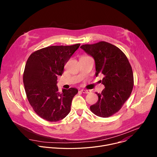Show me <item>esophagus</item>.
<instances>
[{"instance_id": "34e87169", "label": "esophagus", "mask_w": 157, "mask_h": 157, "mask_svg": "<svg viewBox=\"0 0 157 157\" xmlns=\"http://www.w3.org/2000/svg\"><path fill=\"white\" fill-rule=\"evenodd\" d=\"M81 93H85V94H88V93H89L91 92V91H89V90H86V89H81Z\"/></svg>"}]
</instances>
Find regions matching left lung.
Wrapping results in <instances>:
<instances>
[{"label": "left lung", "instance_id": "left-lung-1", "mask_svg": "<svg viewBox=\"0 0 157 157\" xmlns=\"http://www.w3.org/2000/svg\"><path fill=\"white\" fill-rule=\"evenodd\" d=\"M91 56L96 65V76L104 75L101 81L105 88L96 94L99 99L90 107L93 113L101 117H108L118 112L130 97L133 86L132 67L125 55L117 47L105 41L81 47Z\"/></svg>", "mask_w": 157, "mask_h": 157}]
</instances>
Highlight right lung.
Listing matches in <instances>:
<instances>
[{
  "instance_id": "right-lung-1",
  "label": "right lung",
  "mask_w": 157,
  "mask_h": 157,
  "mask_svg": "<svg viewBox=\"0 0 157 157\" xmlns=\"http://www.w3.org/2000/svg\"><path fill=\"white\" fill-rule=\"evenodd\" d=\"M80 44L71 46H51L38 50L29 56L25 64L23 81L27 99L35 113L42 119L57 122L71 110L76 88L63 89L59 92L57 76Z\"/></svg>"
}]
</instances>
